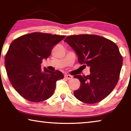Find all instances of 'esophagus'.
<instances>
[{
  "label": "esophagus",
  "mask_w": 131,
  "mask_h": 131,
  "mask_svg": "<svg viewBox=\"0 0 131 131\" xmlns=\"http://www.w3.org/2000/svg\"><path fill=\"white\" fill-rule=\"evenodd\" d=\"M65 77L67 79H68V80H70V79H73L72 76H71V75H69V74H65Z\"/></svg>",
  "instance_id": "1"
}]
</instances>
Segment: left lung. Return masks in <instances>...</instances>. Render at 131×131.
I'll return each mask as SVG.
<instances>
[{
    "label": "left lung",
    "instance_id": "left-lung-1",
    "mask_svg": "<svg viewBox=\"0 0 131 131\" xmlns=\"http://www.w3.org/2000/svg\"><path fill=\"white\" fill-rule=\"evenodd\" d=\"M78 56L79 63L90 68L87 76H74L81 85L74 91L77 99L92 104L103 100L117 85L123 65V57L114 42L94 35H72L65 39Z\"/></svg>",
    "mask_w": 131,
    "mask_h": 131
}]
</instances>
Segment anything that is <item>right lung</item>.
I'll use <instances>...</instances> for the list:
<instances>
[{
	"instance_id": "obj_1",
	"label": "right lung",
	"mask_w": 131,
	"mask_h": 131,
	"mask_svg": "<svg viewBox=\"0 0 131 131\" xmlns=\"http://www.w3.org/2000/svg\"><path fill=\"white\" fill-rule=\"evenodd\" d=\"M65 37L35 32L18 37L11 43L5 56L6 72L12 86L24 98L39 102L54 94L57 81L63 79V74L46 68L41 70L40 64Z\"/></svg>"
}]
</instances>
